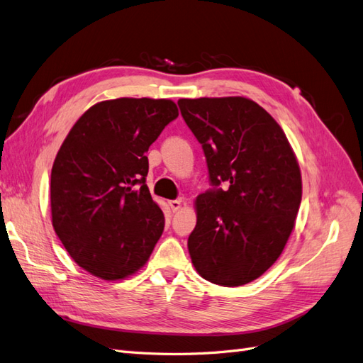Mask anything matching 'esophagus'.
I'll use <instances>...</instances> for the list:
<instances>
[{
  "mask_svg": "<svg viewBox=\"0 0 363 363\" xmlns=\"http://www.w3.org/2000/svg\"><path fill=\"white\" fill-rule=\"evenodd\" d=\"M168 204H169V207H171V211H172V212H177V211H180L182 206H183V200H182V199L171 200V201H168Z\"/></svg>",
  "mask_w": 363,
  "mask_h": 363,
  "instance_id": "esophagus-1",
  "label": "esophagus"
}]
</instances>
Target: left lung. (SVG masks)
I'll return each instance as SVG.
<instances>
[{"label": "left lung", "mask_w": 363, "mask_h": 363, "mask_svg": "<svg viewBox=\"0 0 363 363\" xmlns=\"http://www.w3.org/2000/svg\"><path fill=\"white\" fill-rule=\"evenodd\" d=\"M179 107L203 145L212 184H228L195 199L192 263L207 281L242 286L272 267L295 227L298 160L277 121L250 98H180Z\"/></svg>", "instance_id": "1"}]
</instances>
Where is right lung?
Masks as SVG:
<instances>
[{"mask_svg": "<svg viewBox=\"0 0 363 363\" xmlns=\"http://www.w3.org/2000/svg\"><path fill=\"white\" fill-rule=\"evenodd\" d=\"M179 116L174 101L116 98L72 125L51 169V221L77 265L121 280L148 262L163 233L145 177L147 151Z\"/></svg>", "mask_w": 363, "mask_h": 363, "instance_id": "1", "label": "right lung"}]
</instances>
